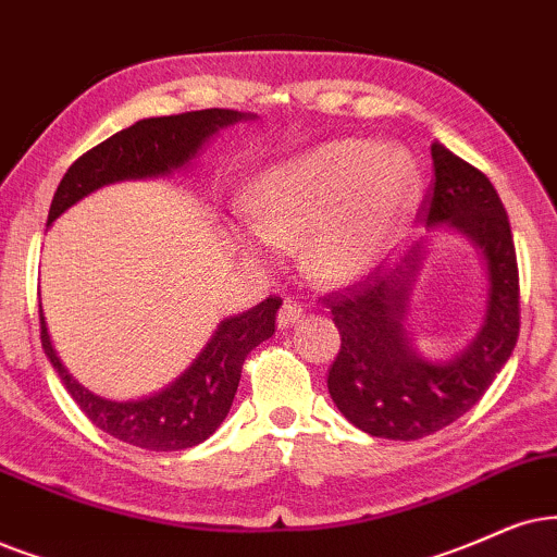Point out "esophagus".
<instances>
[{
  "mask_svg": "<svg viewBox=\"0 0 557 557\" xmlns=\"http://www.w3.org/2000/svg\"><path fill=\"white\" fill-rule=\"evenodd\" d=\"M302 319V306L298 300L293 298H285L283 306H280V313H277V323L280 326H293V323H298Z\"/></svg>",
  "mask_w": 557,
  "mask_h": 557,
  "instance_id": "esophagus-1",
  "label": "esophagus"
}]
</instances>
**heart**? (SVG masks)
I'll use <instances>...</instances> for the list:
<instances>
[{"instance_id": "b5f03b06", "label": "heart", "mask_w": 557, "mask_h": 557, "mask_svg": "<svg viewBox=\"0 0 557 557\" xmlns=\"http://www.w3.org/2000/svg\"><path fill=\"white\" fill-rule=\"evenodd\" d=\"M421 177L404 149L344 138L259 174L246 193L249 249L306 242V267L323 283L362 277L398 242Z\"/></svg>"}]
</instances>
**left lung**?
<instances>
[{
	"label": "left lung",
	"mask_w": 557,
	"mask_h": 557,
	"mask_svg": "<svg viewBox=\"0 0 557 557\" xmlns=\"http://www.w3.org/2000/svg\"><path fill=\"white\" fill-rule=\"evenodd\" d=\"M434 185L419 213L426 226L457 228L488 270L485 319L466 351L426 362L408 342L404 321L424 244H413L388 272L323 298L342 334L329 370V393L351 424L383 440H421L468 413L517 347L519 270L509 215L481 169L432 144Z\"/></svg>",
	"instance_id": "left-lung-1"
}]
</instances>
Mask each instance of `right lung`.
Returning <instances> with one entry per match:
<instances>
[{"label":"right lung","instance_id":"add662e5","mask_svg":"<svg viewBox=\"0 0 557 557\" xmlns=\"http://www.w3.org/2000/svg\"><path fill=\"white\" fill-rule=\"evenodd\" d=\"M246 117L251 115L210 108L166 117H146L115 133L69 166L48 210V226L84 195L112 182L172 174L174 169L195 159L210 136ZM280 306L283 300L270 295L246 313L221 321L206 349L169 388L159 391L157 396L125 400V404L95 396L69 375L53 351L44 311H38L40 342L53 370L59 372L63 388L72 393L76 406L87 413L91 424L125 445L153 449V453H174V449L200 445L223 424L234 404L246 355L274 334Z\"/></svg>","mask_w":557,"mask_h":557}]
</instances>
